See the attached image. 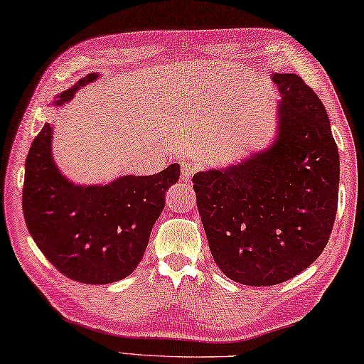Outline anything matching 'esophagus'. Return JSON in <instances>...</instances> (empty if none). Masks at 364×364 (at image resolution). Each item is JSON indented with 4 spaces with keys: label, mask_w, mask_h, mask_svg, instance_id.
<instances>
[{
    "label": "esophagus",
    "mask_w": 364,
    "mask_h": 364,
    "mask_svg": "<svg viewBox=\"0 0 364 364\" xmlns=\"http://www.w3.org/2000/svg\"><path fill=\"white\" fill-rule=\"evenodd\" d=\"M198 171V166L195 163H190L188 159H182L181 161V176H182V181H188V178H192V176L195 172Z\"/></svg>",
    "instance_id": "esophagus-1"
}]
</instances>
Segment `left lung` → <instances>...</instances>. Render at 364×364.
Instances as JSON below:
<instances>
[{
  "instance_id": "1",
  "label": "left lung",
  "mask_w": 364,
  "mask_h": 364,
  "mask_svg": "<svg viewBox=\"0 0 364 364\" xmlns=\"http://www.w3.org/2000/svg\"><path fill=\"white\" fill-rule=\"evenodd\" d=\"M282 95L272 145L193 176L214 263L232 281L266 287L314 263L337 214L338 150L318 95L296 74H272Z\"/></svg>"
}]
</instances>
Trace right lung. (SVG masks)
Masks as SVG:
<instances>
[{"label": "right lung", "mask_w": 364, "mask_h": 364, "mask_svg": "<svg viewBox=\"0 0 364 364\" xmlns=\"http://www.w3.org/2000/svg\"><path fill=\"white\" fill-rule=\"evenodd\" d=\"M95 79L98 74L83 77L53 105H65ZM51 140L53 126L46 122L26 159L22 210L27 229L65 277L95 285L121 281L141 261L181 166L174 163L153 176H122L106 186H77L58 169Z\"/></svg>", "instance_id": "1"}]
</instances>
